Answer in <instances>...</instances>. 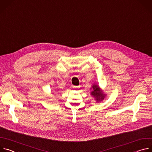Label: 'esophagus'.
I'll return each mask as SVG.
<instances>
[{
    "label": "esophagus",
    "instance_id": "1",
    "mask_svg": "<svg viewBox=\"0 0 152 152\" xmlns=\"http://www.w3.org/2000/svg\"><path fill=\"white\" fill-rule=\"evenodd\" d=\"M73 88L75 90H77V89L79 88V86H73Z\"/></svg>",
    "mask_w": 152,
    "mask_h": 152
}]
</instances>
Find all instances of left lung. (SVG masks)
<instances>
[{
	"instance_id": "left-lung-1",
	"label": "left lung",
	"mask_w": 152,
	"mask_h": 152,
	"mask_svg": "<svg viewBox=\"0 0 152 152\" xmlns=\"http://www.w3.org/2000/svg\"><path fill=\"white\" fill-rule=\"evenodd\" d=\"M91 89L92 91L91 92V94L95 98L97 102H100L104 99L106 95L103 93V91L101 90V89L97 85L94 84L92 86Z\"/></svg>"
}]
</instances>
